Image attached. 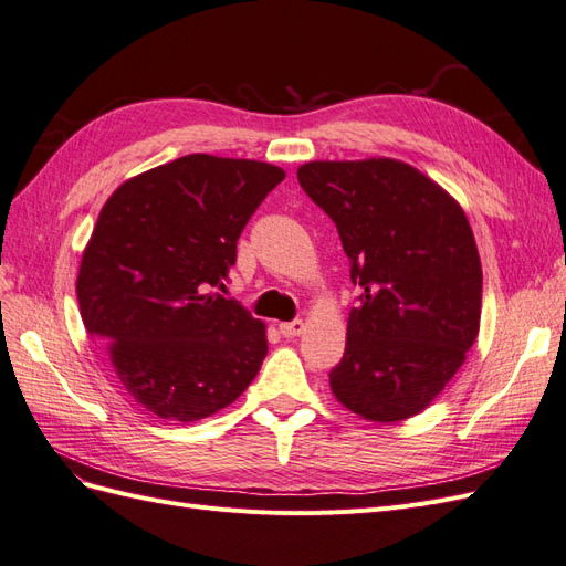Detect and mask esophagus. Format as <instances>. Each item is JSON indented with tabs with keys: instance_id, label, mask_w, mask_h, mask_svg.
<instances>
[{
	"instance_id": "esophagus-1",
	"label": "esophagus",
	"mask_w": 566,
	"mask_h": 566,
	"mask_svg": "<svg viewBox=\"0 0 566 566\" xmlns=\"http://www.w3.org/2000/svg\"><path fill=\"white\" fill-rule=\"evenodd\" d=\"M279 331H281L283 337H297V335H302V331H304V321H302V318H295V321L281 323Z\"/></svg>"
}]
</instances>
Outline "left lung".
I'll return each mask as SVG.
<instances>
[{
  "mask_svg": "<svg viewBox=\"0 0 566 566\" xmlns=\"http://www.w3.org/2000/svg\"><path fill=\"white\" fill-rule=\"evenodd\" d=\"M300 186L328 214L361 290L331 370L339 403L375 422L420 413L474 345L482 262L460 205L389 158L306 163Z\"/></svg>",
  "mask_w": 566,
  "mask_h": 566,
  "instance_id": "1",
  "label": "left lung"
}]
</instances>
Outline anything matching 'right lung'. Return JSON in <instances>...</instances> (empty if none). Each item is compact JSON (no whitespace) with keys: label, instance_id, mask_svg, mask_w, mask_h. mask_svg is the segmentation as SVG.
Listing matches in <instances>:
<instances>
[{"label":"right lung","instance_id":"1","mask_svg":"<svg viewBox=\"0 0 566 566\" xmlns=\"http://www.w3.org/2000/svg\"><path fill=\"white\" fill-rule=\"evenodd\" d=\"M281 167L193 153L125 181L84 250L77 302L119 382L163 420L235 401L266 356L264 323L221 290Z\"/></svg>","mask_w":566,"mask_h":566}]
</instances>
